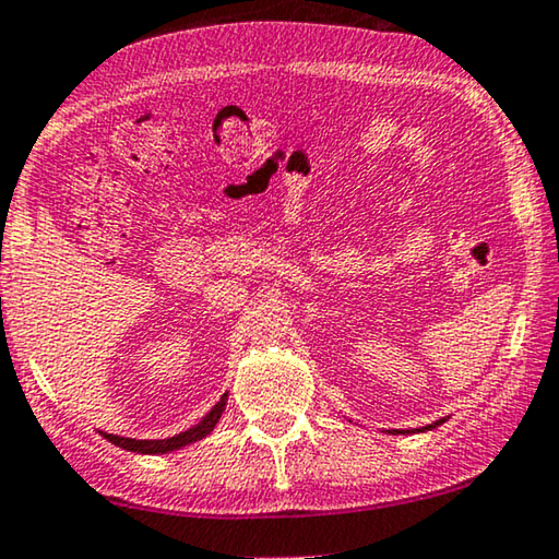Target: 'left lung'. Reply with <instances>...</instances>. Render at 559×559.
<instances>
[{
    "label": "left lung",
    "mask_w": 559,
    "mask_h": 559,
    "mask_svg": "<svg viewBox=\"0 0 559 559\" xmlns=\"http://www.w3.org/2000/svg\"><path fill=\"white\" fill-rule=\"evenodd\" d=\"M442 423H448V417L437 419V423H432V425H425V427H419V429H397V432H402V435H405V432H427V429H435V427H440ZM392 432H394V429H392Z\"/></svg>",
    "instance_id": "8db88e82"
}]
</instances>
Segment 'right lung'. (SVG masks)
Masks as SVG:
<instances>
[{
	"instance_id": "add662e5",
	"label": "right lung",
	"mask_w": 559,
	"mask_h": 559,
	"mask_svg": "<svg viewBox=\"0 0 559 559\" xmlns=\"http://www.w3.org/2000/svg\"><path fill=\"white\" fill-rule=\"evenodd\" d=\"M225 407H227V392L222 394L217 405H214L207 412V415L202 417V423H197L194 427L185 429V432H179L175 437H167V440H132V437H119V435H107V432H102V437H105V440H109L111 444H117V448L130 450V452L167 454V452L182 450V448H187V444H192V442L204 440V437H207L212 429H214V425L219 423V417H222V412H225Z\"/></svg>"
}]
</instances>
